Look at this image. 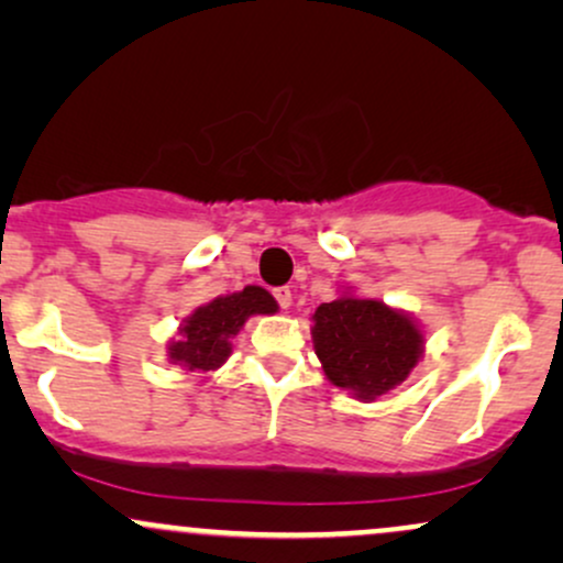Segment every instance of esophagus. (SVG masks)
Listing matches in <instances>:
<instances>
[{
    "instance_id": "34e87169",
    "label": "esophagus",
    "mask_w": 563,
    "mask_h": 563,
    "mask_svg": "<svg viewBox=\"0 0 563 563\" xmlns=\"http://www.w3.org/2000/svg\"><path fill=\"white\" fill-rule=\"evenodd\" d=\"M273 296H275V301L280 303V309H288L290 307V301H294V294H290V288H275L273 290Z\"/></svg>"
}]
</instances>
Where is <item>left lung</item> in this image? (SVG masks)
<instances>
[{
  "label": "left lung",
  "instance_id": "left-lung-1",
  "mask_svg": "<svg viewBox=\"0 0 563 563\" xmlns=\"http://www.w3.org/2000/svg\"><path fill=\"white\" fill-rule=\"evenodd\" d=\"M312 339L331 384L367 402L402 384L423 352V335L407 314L352 296L320 303Z\"/></svg>",
  "mask_w": 563,
  "mask_h": 563
}]
</instances>
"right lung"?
Instances as JSON below:
<instances>
[{
    "mask_svg": "<svg viewBox=\"0 0 563 563\" xmlns=\"http://www.w3.org/2000/svg\"><path fill=\"white\" fill-rule=\"evenodd\" d=\"M277 301L260 286H245L230 296H219L198 307L185 320L179 341L169 346V357L190 373L214 371L230 357L232 339L251 314H273Z\"/></svg>",
    "mask_w": 563,
    "mask_h": 563,
    "instance_id": "1",
    "label": "right lung"
}]
</instances>
